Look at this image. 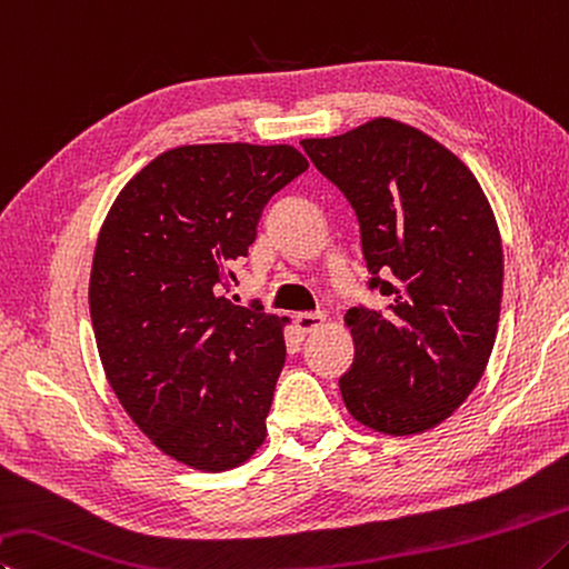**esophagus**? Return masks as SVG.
<instances>
[{"label": "esophagus", "mask_w": 569, "mask_h": 569, "mask_svg": "<svg viewBox=\"0 0 569 569\" xmlns=\"http://www.w3.org/2000/svg\"><path fill=\"white\" fill-rule=\"evenodd\" d=\"M296 323H298V328L303 330V333H311V330H316V328L326 323V316L323 313H298Z\"/></svg>", "instance_id": "1"}]
</instances>
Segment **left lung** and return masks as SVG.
Masks as SVG:
<instances>
[{
  "label": "left lung",
  "instance_id": "8db88e82",
  "mask_svg": "<svg viewBox=\"0 0 569 569\" xmlns=\"http://www.w3.org/2000/svg\"><path fill=\"white\" fill-rule=\"evenodd\" d=\"M301 147L353 206L370 288L386 313L350 308V416L383 436L448 420L488 366L502 301V241L472 171L428 133L378 117Z\"/></svg>",
  "mask_w": 569,
  "mask_h": 569
}]
</instances>
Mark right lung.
<instances>
[{
  "mask_svg": "<svg viewBox=\"0 0 569 569\" xmlns=\"http://www.w3.org/2000/svg\"><path fill=\"white\" fill-rule=\"evenodd\" d=\"M308 169L288 143L159 153L101 223L89 311L111 390L163 456L239 468L266 440L286 363L283 320L223 296L263 206Z\"/></svg>",
  "mask_w": 569,
  "mask_h": 569,
  "instance_id": "obj_1",
  "label": "right lung"
}]
</instances>
